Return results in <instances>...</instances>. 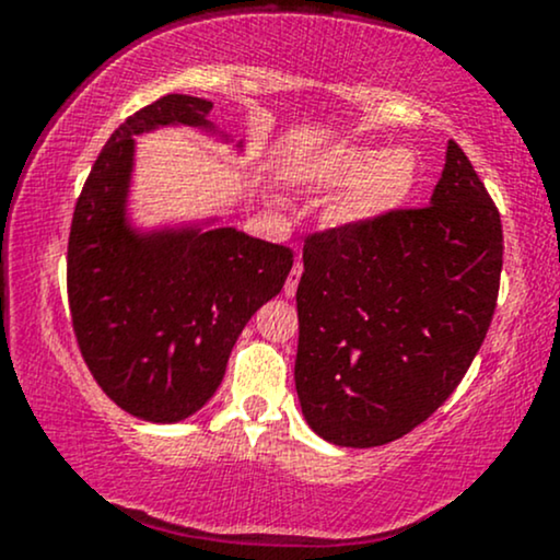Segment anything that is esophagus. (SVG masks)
<instances>
[{"instance_id": "1", "label": "esophagus", "mask_w": 560, "mask_h": 560, "mask_svg": "<svg viewBox=\"0 0 560 560\" xmlns=\"http://www.w3.org/2000/svg\"><path fill=\"white\" fill-rule=\"evenodd\" d=\"M300 273H302V262H300V258H298V260H294L292 273H289V279H287V284H284V294H287V298H294V294H298Z\"/></svg>"}]
</instances>
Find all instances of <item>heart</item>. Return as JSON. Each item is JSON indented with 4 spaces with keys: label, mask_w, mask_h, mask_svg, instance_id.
I'll use <instances>...</instances> for the list:
<instances>
[{
    "label": "heart",
    "mask_w": 560,
    "mask_h": 560,
    "mask_svg": "<svg viewBox=\"0 0 560 560\" xmlns=\"http://www.w3.org/2000/svg\"><path fill=\"white\" fill-rule=\"evenodd\" d=\"M320 186H345L334 205V221L347 229H361L397 210L419 182V160L408 147L342 144L331 147L313 165Z\"/></svg>",
    "instance_id": "obj_1"
}]
</instances>
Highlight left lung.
Segmentation results:
<instances>
[{"label":"left lung","mask_w":560,"mask_h":560,"mask_svg":"<svg viewBox=\"0 0 560 560\" xmlns=\"http://www.w3.org/2000/svg\"><path fill=\"white\" fill-rule=\"evenodd\" d=\"M300 408L342 447L400 440L453 395L485 342L503 271L500 213L447 141L432 205L302 247Z\"/></svg>","instance_id":"1"}]
</instances>
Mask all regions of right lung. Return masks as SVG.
<instances>
[{
    "mask_svg": "<svg viewBox=\"0 0 560 560\" xmlns=\"http://www.w3.org/2000/svg\"><path fill=\"white\" fill-rule=\"evenodd\" d=\"M210 110L208 100L168 94L124 120L70 223L68 302L83 361L118 408L152 423L189 419L215 395L231 347L294 262L289 247L218 218L152 231L128 218L133 137L165 126L218 133Z\"/></svg>",
    "mask_w": 560,
    "mask_h": 560,
    "instance_id": "1",
    "label": "right lung"
}]
</instances>
